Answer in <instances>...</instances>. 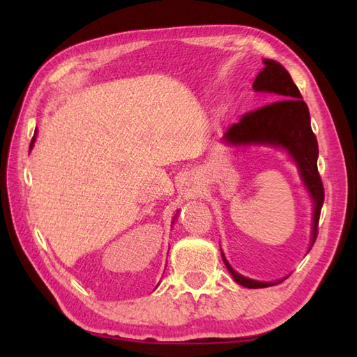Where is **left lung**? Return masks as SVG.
Returning a JSON list of instances; mask_svg holds the SVG:
<instances>
[{
  "label": "left lung",
  "mask_w": 357,
  "mask_h": 357,
  "mask_svg": "<svg viewBox=\"0 0 357 357\" xmlns=\"http://www.w3.org/2000/svg\"><path fill=\"white\" fill-rule=\"evenodd\" d=\"M265 67L257 73L253 82L256 92L270 93L273 101L264 107L245 113L239 123L230 126L224 135V141L231 146H275L284 149L291 156L304 181L307 190L312 196L313 227H312V250L319 225L321 208L324 204V185L317 172V147L316 135L310 124V112L305 101L302 100L299 89L296 87L290 73L279 63L273 59H264ZM222 261L227 270L231 273L233 279L247 288H265L276 285L278 282H261L239 275L231 268L229 261Z\"/></svg>",
  "instance_id": "1"
}]
</instances>
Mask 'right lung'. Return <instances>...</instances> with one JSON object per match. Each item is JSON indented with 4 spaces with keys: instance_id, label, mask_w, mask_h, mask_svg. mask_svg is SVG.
<instances>
[{
    "instance_id": "add662e5",
    "label": "right lung",
    "mask_w": 357,
    "mask_h": 357,
    "mask_svg": "<svg viewBox=\"0 0 357 357\" xmlns=\"http://www.w3.org/2000/svg\"><path fill=\"white\" fill-rule=\"evenodd\" d=\"M33 144H35V136H33V138H32V141H30V149L33 147Z\"/></svg>"
}]
</instances>
